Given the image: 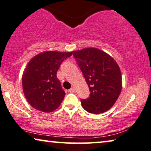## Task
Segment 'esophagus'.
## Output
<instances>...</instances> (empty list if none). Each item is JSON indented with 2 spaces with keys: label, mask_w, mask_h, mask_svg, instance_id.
Instances as JSON below:
<instances>
[{
  "label": "esophagus",
  "mask_w": 151,
  "mask_h": 151,
  "mask_svg": "<svg viewBox=\"0 0 151 151\" xmlns=\"http://www.w3.org/2000/svg\"><path fill=\"white\" fill-rule=\"evenodd\" d=\"M69 93H75V92H76V88H74V87H72V88H71L70 89H69Z\"/></svg>",
  "instance_id": "obj_1"
}]
</instances>
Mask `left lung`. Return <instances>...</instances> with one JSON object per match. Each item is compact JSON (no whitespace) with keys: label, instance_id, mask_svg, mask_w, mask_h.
Masks as SVG:
<instances>
[{"label":"left lung","instance_id":"left-lung-1","mask_svg":"<svg viewBox=\"0 0 151 151\" xmlns=\"http://www.w3.org/2000/svg\"><path fill=\"white\" fill-rule=\"evenodd\" d=\"M91 94L81 99L83 108L89 113L101 114L112 108L122 89V76L119 65L104 51L89 47L73 52Z\"/></svg>","mask_w":151,"mask_h":151}]
</instances>
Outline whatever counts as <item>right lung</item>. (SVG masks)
I'll use <instances>...</instances> for the list:
<instances>
[{
  "instance_id": "1",
  "label": "right lung",
  "mask_w": 151,
  "mask_h": 151,
  "mask_svg": "<svg viewBox=\"0 0 151 151\" xmlns=\"http://www.w3.org/2000/svg\"><path fill=\"white\" fill-rule=\"evenodd\" d=\"M72 54V52L47 51L29 61L22 83L26 99L32 108L49 113L60 106L65 93L56 73L61 63Z\"/></svg>"
}]
</instances>
